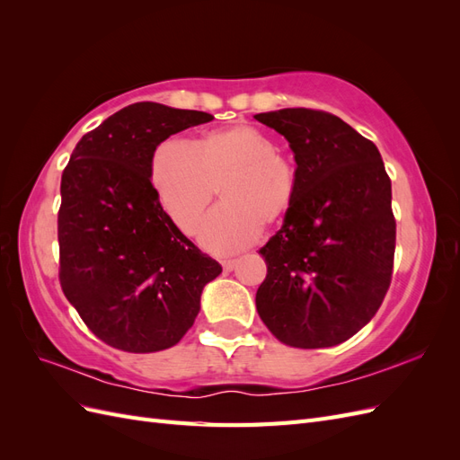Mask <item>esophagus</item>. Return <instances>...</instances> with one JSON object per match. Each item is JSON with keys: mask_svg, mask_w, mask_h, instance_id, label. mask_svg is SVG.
Wrapping results in <instances>:
<instances>
[{"mask_svg": "<svg viewBox=\"0 0 460 460\" xmlns=\"http://www.w3.org/2000/svg\"><path fill=\"white\" fill-rule=\"evenodd\" d=\"M235 264H238V259H225V261H222V267H225L226 272L234 270Z\"/></svg>", "mask_w": 460, "mask_h": 460, "instance_id": "34e87169", "label": "esophagus"}]
</instances>
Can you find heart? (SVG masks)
Wrapping results in <instances>:
<instances>
[{
    "label": "heart",
    "instance_id": "obj_1",
    "mask_svg": "<svg viewBox=\"0 0 460 460\" xmlns=\"http://www.w3.org/2000/svg\"><path fill=\"white\" fill-rule=\"evenodd\" d=\"M151 182L163 211L184 232L218 191L225 203L201 220L198 235L208 252L235 253L259 238L262 225L289 215L299 174L270 134L234 124L207 132L196 146L180 137L161 142L151 157Z\"/></svg>",
    "mask_w": 460,
    "mask_h": 460
}]
</instances>
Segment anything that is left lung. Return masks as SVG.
Wrapping results in <instances>:
<instances>
[{"instance_id": "8db88e82", "label": "left lung", "mask_w": 460, "mask_h": 460, "mask_svg": "<svg viewBox=\"0 0 460 460\" xmlns=\"http://www.w3.org/2000/svg\"><path fill=\"white\" fill-rule=\"evenodd\" d=\"M255 119L280 132L297 163V199L261 255L255 303L272 336L297 349L347 341L392 284L395 217L380 151L340 117L280 109Z\"/></svg>"}]
</instances>
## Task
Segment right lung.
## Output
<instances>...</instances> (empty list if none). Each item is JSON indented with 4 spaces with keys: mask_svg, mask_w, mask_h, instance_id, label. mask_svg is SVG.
I'll list each match as a JSON object with an SVG mask.
<instances>
[{
    "mask_svg": "<svg viewBox=\"0 0 460 460\" xmlns=\"http://www.w3.org/2000/svg\"><path fill=\"white\" fill-rule=\"evenodd\" d=\"M213 120L142 102L82 136L61 176L59 282L84 324L128 353L169 349L222 272L163 211L151 157L166 137Z\"/></svg>",
    "mask_w": 460,
    "mask_h": 460,
    "instance_id": "add662e5",
    "label": "right lung"
}]
</instances>
